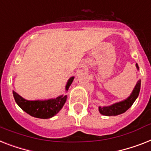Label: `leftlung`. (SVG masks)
Listing matches in <instances>:
<instances>
[{
    "instance_id": "8db88e82",
    "label": "left lung",
    "mask_w": 151,
    "mask_h": 151,
    "mask_svg": "<svg viewBox=\"0 0 151 151\" xmlns=\"http://www.w3.org/2000/svg\"><path fill=\"white\" fill-rule=\"evenodd\" d=\"M136 67H137V70H139V67H138L137 63H136ZM140 84H141V81L139 80L136 84L135 88L133 89V92L131 93V95L127 99H125L124 101L117 102V103H115L113 105H109V106H104V107L100 106V107H99L100 113L103 116H117V115L124 113L125 111L128 110L132 106L133 102L137 99V97L139 95V90H140Z\"/></svg>"
}]
</instances>
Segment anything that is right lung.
Returning <instances> with one entry per match:
<instances>
[{
	"label": "right lung",
	"mask_w": 151,
	"mask_h": 151,
	"mask_svg": "<svg viewBox=\"0 0 151 151\" xmlns=\"http://www.w3.org/2000/svg\"><path fill=\"white\" fill-rule=\"evenodd\" d=\"M73 77L68 80L66 85V91L68 90L69 87L73 81ZM14 100L18 106L25 112L33 117L40 119H49L54 116L63 108V105L67 101V95H60L56 99L48 100H35L29 101L23 99L22 97L13 91Z\"/></svg>",
	"instance_id": "add662e5"
}]
</instances>
